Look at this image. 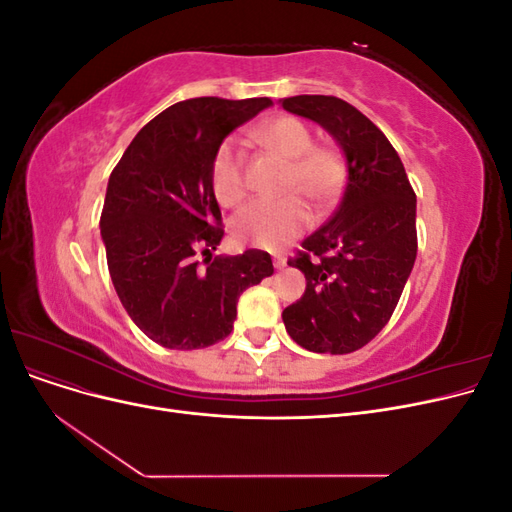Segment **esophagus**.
Masks as SVG:
<instances>
[{"instance_id": "obj_1", "label": "esophagus", "mask_w": 512, "mask_h": 512, "mask_svg": "<svg viewBox=\"0 0 512 512\" xmlns=\"http://www.w3.org/2000/svg\"><path fill=\"white\" fill-rule=\"evenodd\" d=\"M273 262H275V269H284V267H286V258L280 256V254H277V256L273 258Z\"/></svg>"}]
</instances>
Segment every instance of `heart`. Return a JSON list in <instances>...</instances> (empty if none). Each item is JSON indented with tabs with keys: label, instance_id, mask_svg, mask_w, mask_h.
<instances>
[{
	"label": "heart",
	"instance_id": "obj_1",
	"mask_svg": "<svg viewBox=\"0 0 512 512\" xmlns=\"http://www.w3.org/2000/svg\"><path fill=\"white\" fill-rule=\"evenodd\" d=\"M252 138L286 162L280 198H258L232 220V235L241 243L275 250L309 224V209L297 196L312 200L318 211L329 209L346 183V160L329 145H314V134L297 117L282 115L262 123ZM213 194L224 207H235L247 194L245 158L235 141H224L211 162Z\"/></svg>",
	"mask_w": 512,
	"mask_h": 512
}]
</instances>
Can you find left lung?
<instances>
[{"label":"left lung","mask_w":512,"mask_h":512,"mask_svg":"<svg viewBox=\"0 0 512 512\" xmlns=\"http://www.w3.org/2000/svg\"><path fill=\"white\" fill-rule=\"evenodd\" d=\"M282 106L320 123L348 164L342 203L288 260L307 288L282 318L305 350L348 354L384 329L404 292L418 247L416 194L395 147L359 108L335 96H294Z\"/></svg>","instance_id":"1"}]
</instances>
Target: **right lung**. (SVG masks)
<instances>
[{
	"mask_svg": "<svg viewBox=\"0 0 512 512\" xmlns=\"http://www.w3.org/2000/svg\"><path fill=\"white\" fill-rule=\"evenodd\" d=\"M267 106L269 98L168 106L134 136L108 179L100 215L108 271L136 327L164 348L218 344L232 331L241 292L273 275L262 250L213 256L224 237L213 156Z\"/></svg>",
	"mask_w": 512,
	"mask_h": 512,
	"instance_id": "obj_1",
	"label": "right lung"
}]
</instances>
